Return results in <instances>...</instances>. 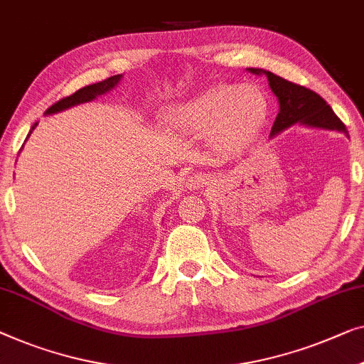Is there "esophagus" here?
<instances>
[{
  "label": "esophagus",
  "mask_w": 364,
  "mask_h": 364,
  "mask_svg": "<svg viewBox=\"0 0 364 364\" xmlns=\"http://www.w3.org/2000/svg\"><path fill=\"white\" fill-rule=\"evenodd\" d=\"M187 187L188 188H198V187H203L205 183V177L202 176V173H193V176H191L187 178Z\"/></svg>",
  "instance_id": "1"
}]
</instances>
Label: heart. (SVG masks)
<instances>
[{
	"mask_svg": "<svg viewBox=\"0 0 364 364\" xmlns=\"http://www.w3.org/2000/svg\"><path fill=\"white\" fill-rule=\"evenodd\" d=\"M267 114V100L256 85L217 83L187 102L171 107L166 123L188 134L212 131V144L217 149L233 152L243 149L259 134Z\"/></svg>",
	"mask_w": 364,
	"mask_h": 364,
	"instance_id": "obj_1",
	"label": "heart"
}]
</instances>
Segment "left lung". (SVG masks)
<instances>
[{
    "label": "left lung",
    "instance_id": "1",
    "mask_svg": "<svg viewBox=\"0 0 364 364\" xmlns=\"http://www.w3.org/2000/svg\"><path fill=\"white\" fill-rule=\"evenodd\" d=\"M247 72L256 73V75H266L271 90L279 102V113L272 124L269 138H276L279 133L294 124L305 126V128L340 131L348 136L345 124L320 95L305 87L296 85L286 78L274 75L272 72L262 70V68H247Z\"/></svg>",
    "mask_w": 364,
    "mask_h": 364
}]
</instances>
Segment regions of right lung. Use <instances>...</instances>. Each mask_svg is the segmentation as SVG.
<instances>
[{
    "label": "right lung",
    "instance_id": "obj_1",
    "mask_svg": "<svg viewBox=\"0 0 364 364\" xmlns=\"http://www.w3.org/2000/svg\"><path fill=\"white\" fill-rule=\"evenodd\" d=\"M121 78H123V75H121V73H119V75H113V77H109V78H107V80H103V82H97V83H93V85L83 87L78 92L70 95V97L62 98L60 102H57V103L52 105V107L47 109L44 114H55V113L65 112V109L72 108V107H77V105L93 102L95 98L100 97V95H105V93L112 92L114 87H118V83L121 82ZM36 126H38V123L33 124V128H31L28 138L31 136V133H33V129H36Z\"/></svg>",
    "mask_w": 364,
    "mask_h": 364
}]
</instances>
